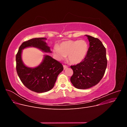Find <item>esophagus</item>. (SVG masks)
<instances>
[{"mask_svg": "<svg viewBox=\"0 0 127 127\" xmlns=\"http://www.w3.org/2000/svg\"><path fill=\"white\" fill-rule=\"evenodd\" d=\"M63 68H64V70H65L68 68V66L66 65H63Z\"/></svg>", "mask_w": 127, "mask_h": 127, "instance_id": "1", "label": "esophagus"}]
</instances>
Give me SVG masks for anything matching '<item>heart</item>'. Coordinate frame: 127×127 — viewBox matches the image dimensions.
Listing matches in <instances>:
<instances>
[{"mask_svg": "<svg viewBox=\"0 0 127 127\" xmlns=\"http://www.w3.org/2000/svg\"><path fill=\"white\" fill-rule=\"evenodd\" d=\"M88 49V44L85 40H69L54 47V52L58 60H62L67 55L71 64H78L85 58Z\"/></svg>", "mask_w": 127, "mask_h": 127, "instance_id": "heart-1", "label": "heart"}]
</instances>
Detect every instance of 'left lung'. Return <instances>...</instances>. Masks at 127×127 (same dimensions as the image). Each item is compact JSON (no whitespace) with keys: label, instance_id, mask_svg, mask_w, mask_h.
Listing matches in <instances>:
<instances>
[{"label":"left lung","instance_id":"8db88e82","mask_svg":"<svg viewBox=\"0 0 127 127\" xmlns=\"http://www.w3.org/2000/svg\"><path fill=\"white\" fill-rule=\"evenodd\" d=\"M89 42L87 55L81 63L71 66L73 74L70 81L78 89H85L96 85L103 77L107 66L106 49L97 38L85 35Z\"/></svg>","mask_w":127,"mask_h":127}]
</instances>
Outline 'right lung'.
Wrapping results in <instances>:
<instances>
[{"instance_id": "right-lung-1", "label": "right lung", "mask_w": 127, "mask_h": 127, "mask_svg": "<svg viewBox=\"0 0 127 127\" xmlns=\"http://www.w3.org/2000/svg\"><path fill=\"white\" fill-rule=\"evenodd\" d=\"M45 38L32 39L21 45L16 55V71L21 81L28 88L38 93H45L52 89L58 75L63 70L61 63L50 56L44 55L42 62L37 67H29L24 63L23 50L29 47L37 48L45 53H51Z\"/></svg>"}]
</instances>
